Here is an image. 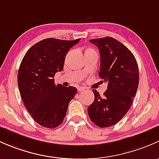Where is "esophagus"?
<instances>
[{"label": "esophagus", "instance_id": "1", "mask_svg": "<svg viewBox=\"0 0 159 159\" xmlns=\"http://www.w3.org/2000/svg\"><path fill=\"white\" fill-rule=\"evenodd\" d=\"M77 89H78V91H79V92H82V91L85 90V88L83 87V86H79Z\"/></svg>", "mask_w": 159, "mask_h": 159}]
</instances>
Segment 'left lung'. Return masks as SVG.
<instances>
[{"instance_id": "left-lung-1", "label": "left lung", "mask_w": 159, "mask_h": 159, "mask_svg": "<svg viewBox=\"0 0 159 159\" xmlns=\"http://www.w3.org/2000/svg\"><path fill=\"white\" fill-rule=\"evenodd\" d=\"M99 48V76L107 82V90L101 96L93 89L95 99L88 107L91 121L101 128L115 125L130 109L139 81L138 63L132 52L110 37L89 40Z\"/></svg>"}]
</instances>
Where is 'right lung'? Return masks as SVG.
Masks as SVG:
<instances>
[{
  "mask_svg": "<svg viewBox=\"0 0 159 159\" xmlns=\"http://www.w3.org/2000/svg\"><path fill=\"white\" fill-rule=\"evenodd\" d=\"M80 39L47 38L30 47L21 61L17 83L26 109L37 123L53 129L63 122L77 89L56 85V73L63 70L65 57Z\"/></svg>",
  "mask_w": 159,
  "mask_h": 159,
  "instance_id": "add662e5",
  "label": "right lung"
}]
</instances>
